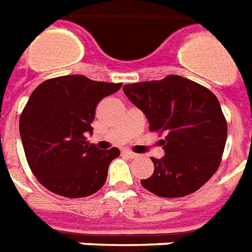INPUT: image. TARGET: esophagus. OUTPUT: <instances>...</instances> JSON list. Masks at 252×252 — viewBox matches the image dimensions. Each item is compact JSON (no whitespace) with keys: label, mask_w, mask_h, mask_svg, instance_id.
Masks as SVG:
<instances>
[{"label":"esophagus","mask_w":252,"mask_h":252,"mask_svg":"<svg viewBox=\"0 0 252 252\" xmlns=\"http://www.w3.org/2000/svg\"><path fill=\"white\" fill-rule=\"evenodd\" d=\"M123 154L126 155V156H128V158H131V159H135V158H137V154H135V152H132V151H129V150H124L123 151Z\"/></svg>","instance_id":"34e87169"}]
</instances>
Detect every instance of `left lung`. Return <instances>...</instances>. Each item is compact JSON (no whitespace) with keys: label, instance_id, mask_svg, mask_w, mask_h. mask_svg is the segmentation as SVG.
Listing matches in <instances>:
<instances>
[{"label":"left lung","instance_id":"left-lung-1","mask_svg":"<svg viewBox=\"0 0 252 252\" xmlns=\"http://www.w3.org/2000/svg\"><path fill=\"white\" fill-rule=\"evenodd\" d=\"M123 91L148 119L150 131L165 133L159 141L165 155L152 158L155 171L141 186L161 197L187 196L204 186L220 165L227 139L215 94L176 74L126 84Z\"/></svg>","mask_w":252,"mask_h":252}]
</instances>
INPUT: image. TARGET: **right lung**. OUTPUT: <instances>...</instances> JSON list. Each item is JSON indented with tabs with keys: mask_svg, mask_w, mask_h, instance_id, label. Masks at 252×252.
<instances>
[{
	"mask_svg": "<svg viewBox=\"0 0 252 252\" xmlns=\"http://www.w3.org/2000/svg\"><path fill=\"white\" fill-rule=\"evenodd\" d=\"M121 85L70 74L46 80L33 91L20 117V135L32 172L50 192L76 199L104 186L120 151L89 145L87 133L93 132L98 102Z\"/></svg>",
	"mask_w": 252,
	"mask_h": 252,
	"instance_id": "add662e5",
	"label": "right lung"
}]
</instances>
